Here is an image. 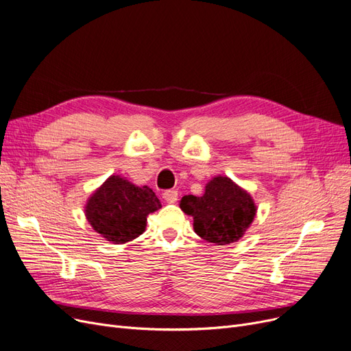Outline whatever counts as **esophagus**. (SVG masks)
<instances>
[{"label":"esophagus","instance_id":"obj_1","mask_svg":"<svg viewBox=\"0 0 351 351\" xmlns=\"http://www.w3.org/2000/svg\"><path fill=\"white\" fill-rule=\"evenodd\" d=\"M163 198H165V201L169 202V204L176 202V201H178V191H175V189H167V191H165V192H163Z\"/></svg>","mask_w":351,"mask_h":351}]
</instances>
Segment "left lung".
I'll list each match as a JSON object with an SVG mask.
<instances>
[{
    "label": "left lung",
    "mask_w": 351,
    "mask_h": 351,
    "mask_svg": "<svg viewBox=\"0 0 351 351\" xmlns=\"http://www.w3.org/2000/svg\"><path fill=\"white\" fill-rule=\"evenodd\" d=\"M179 206L193 218L197 234L217 245L240 240L256 215L250 193L227 176L213 178L202 197L185 195Z\"/></svg>",
    "instance_id": "left-lung-1"
}]
</instances>
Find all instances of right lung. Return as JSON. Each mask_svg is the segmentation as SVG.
Returning <instances> with one entry per match:
<instances>
[{
	"instance_id": "obj_1",
	"label": "right lung",
	"mask_w": 351,
	"mask_h": 351,
	"mask_svg": "<svg viewBox=\"0 0 351 351\" xmlns=\"http://www.w3.org/2000/svg\"><path fill=\"white\" fill-rule=\"evenodd\" d=\"M160 206L149 186H136L119 175H111L88 198L85 217L107 241L124 244L145 232L147 215Z\"/></svg>"
}]
</instances>
